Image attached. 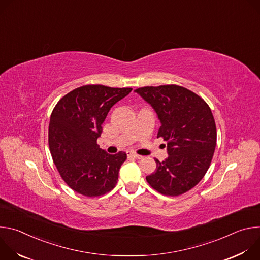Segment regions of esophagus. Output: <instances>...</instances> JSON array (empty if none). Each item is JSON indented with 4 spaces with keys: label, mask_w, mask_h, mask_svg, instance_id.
I'll return each mask as SVG.
<instances>
[{
    "label": "esophagus",
    "mask_w": 260,
    "mask_h": 260,
    "mask_svg": "<svg viewBox=\"0 0 260 260\" xmlns=\"http://www.w3.org/2000/svg\"><path fill=\"white\" fill-rule=\"evenodd\" d=\"M127 156L133 157V158H136V159H142V158H143L142 155H139V154H137V153H135V152H127Z\"/></svg>",
    "instance_id": "34e87169"
}]
</instances>
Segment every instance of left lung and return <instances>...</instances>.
<instances>
[{
  "label": "left lung",
  "mask_w": 260,
  "mask_h": 260,
  "mask_svg": "<svg viewBox=\"0 0 260 260\" xmlns=\"http://www.w3.org/2000/svg\"><path fill=\"white\" fill-rule=\"evenodd\" d=\"M149 103L161 122L157 138L167 141L169 156L147 176L164 196L189 191L206 175L216 147L217 131L209 105L197 93L176 84L144 86L135 90Z\"/></svg>",
  "instance_id": "1"
}]
</instances>
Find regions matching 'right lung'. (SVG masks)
I'll return each mask as SVG.
<instances>
[{"mask_svg":"<svg viewBox=\"0 0 260 260\" xmlns=\"http://www.w3.org/2000/svg\"><path fill=\"white\" fill-rule=\"evenodd\" d=\"M132 89L83 85L63 95L53 108L49 149L61 179L74 191L94 198L115 187L126 153L108 154L96 140L109 110Z\"/></svg>","mask_w":260,"mask_h":260,"instance_id":"1","label":"right lung"}]
</instances>
